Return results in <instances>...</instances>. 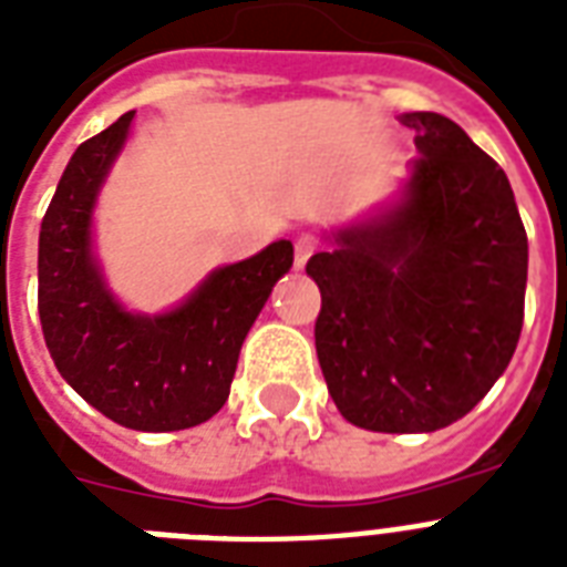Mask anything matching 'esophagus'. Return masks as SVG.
Instances as JSON below:
<instances>
[{"label": "esophagus", "mask_w": 567, "mask_h": 567, "mask_svg": "<svg viewBox=\"0 0 567 567\" xmlns=\"http://www.w3.org/2000/svg\"><path fill=\"white\" fill-rule=\"evenodd\" d=\"M315 249H318V238L315 235H300V238L293 240V265H306Z\"/></svg>", "instance_id": "obj_1"}]
</instances>
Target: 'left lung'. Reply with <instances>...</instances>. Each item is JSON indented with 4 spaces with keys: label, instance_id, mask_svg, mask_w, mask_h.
<instances>
[{
    "label": "left lung",
    "instance_id": "left-lung-1",
    "mask_svg": "<svg viewBox=\"0 0 567 567\" xmlns=\"http://www.w3.org/2000/svg\"><path fill=\"white\" fill-rule=\"evenodd\" d=\"M417 158L403 199L332 231L309 258L318 362L338 412L373 432L465 417L518 347L527 231L492 155L453 120L412 111Z\"/></svg>",
    "mask_w": 567,
    "mask_h": 567
}]
</instances>
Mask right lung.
Masks as SVG:
<instances>
[{"mask_svg":"<svg viewBox=\"0 0 567 567\" xmlns=\"http://www.w3.org/2000/svg\"><path fill=\"white\" fill-rule=\"evenodd\" d=\"M135 111L84 141L40 223L38 311L49 355L79 394L120 426L188 430L229 396L238 353L279 276L291 240L217 267L179 309L132 315L105 288L91 252V214Z\"/></svg>","mask_w":567,"mask_h":567,"instance_id":"obj_1","label":"right lung"}]
</instances>
